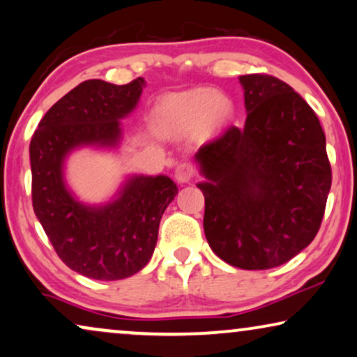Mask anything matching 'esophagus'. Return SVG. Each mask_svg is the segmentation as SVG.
<instances>
[{"label": "esophagus", "mask_w": 357, "mask_h": 357, "mask_svg": "<svg viewBox=\"0 0 357 357\" xmlns=\"http://www.w3.org/2000/svg\"><path fill=\"white\" fill-rule=\"evenodd\" d=\"M195 177V167L190 162H182L175 169V180L180 183H187Z\"/></svg>", "instance_id": "34e87169"}]
</instances>
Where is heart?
I'll return each instance as SVG.
<instances>
[{"label":"heart","mask_w":357,"mask_h":357,"mask_svg":"<svg viewBox=\"0 0 357 357\" xmlns=\"http://www.w3.org/2000/svg\"><path fill=\"white\" fill-rule=\"evenodd\" d=\"M232 102L209 87H197L162 97L155 107V125L165 136L180 138L199 131L214 136L232 120Z\"/></svg>","instance_id":"heart-1"}]
</instances>
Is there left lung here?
Wrapping results in <instances>:
<instances>
[{"mask_svg":"<svg viewBox=\"0 0 357 357\" xmlns=\"http://www.w3.org/2000/svg\"><path fill=\"white\" fill-rule=\"evenodd\" d=\"M247 120L195 154L206 182L203 227L229 265L268 270L314 241L331 187L325 133L310 105L270 75L238 77Z\"/></svg>","mask_w":357,"mask_h":357,"instance_id":"1","label":"left lung"}]
</instances>
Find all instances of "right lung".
<instances>
[{"label":"right lung","instance_id":"obj_1","mask_svg":"<svg viewBox=\"0 0 357 357\" xmlns=\"http://www.w3.org/2000/svg\"><path fill=\"white\" fill-rule=\"evenodd\" d=\"M143 87V77L123 86L81 82L43 115L31 139L36 216L63 263L92 280H123L148 265L160 218L178 192L165 175H133L114 202L87 206L65 185L66 155L79 146L119 144L120 119L135 109Z\"/></svg>","mask_w":357,"mask_h":357}]
</instances>
